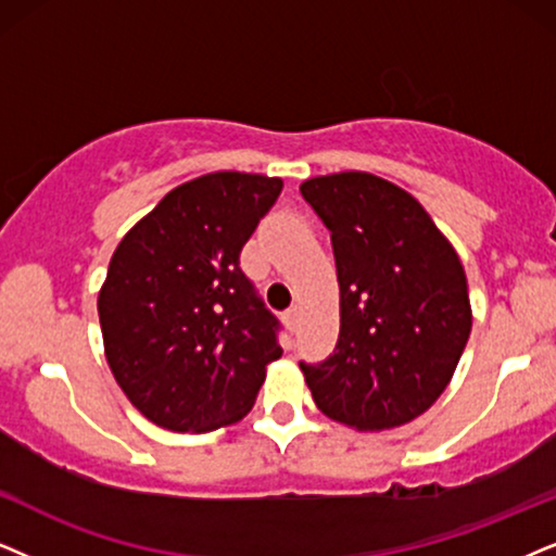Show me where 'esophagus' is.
<instances>
[{
  "label": "esophagus",
  "mask_w": 556,
  "mask_h": 556,
  "mask_svg": "<svg viewBox=\"0 0 556 556\" xmlns=\"http://www.w3.org/2000/svg\"><path fill=\"white\" fill-rule=\"evenodd\" d=\"M298 320H300V307L292 305L290 311L285 313V326L290 328V330H294V328H298Z\"/></svg>",
  "instance_id": "1"
}]
</instances>
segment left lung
<instances>
[{"label":"left lung","mask_w":556,"mask_h":556,"mask_svg":"<svg viewBox=\"0 0 556 556\" xmlns=\"http://www.w3.org/2000/svg\"><path fill=\"white\" fill-rule=\"evenodd\" d=\"M330 230L341 290L333 354L300 362L315 405L356 431H384L426 413L472 330L465 266L424 205L367 172L302 181Z\"/></svg>","instance_id":"obj_1"}]
</instances>
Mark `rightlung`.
I'll return each mask as SVG.
<instances>
[{
  "label": "right lung",
  "instance_id": "right-lung-1",
  "mask_svg": "<svg viewBox=\"0 0 556 556\" xmlns=\"http://www.w3.org/2000/svg\"><path fill=\"white\" fill-rule=\"evenodd\" d=\"M279 192L277 177L205 174L117 243L97 300L104 356L151 424L207 433L254 407L282 349L238 258Z\"/></svg>",
  "mask_w": 556,
  "mask_h": 556
}]
</instances>
